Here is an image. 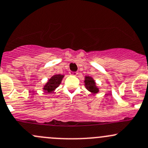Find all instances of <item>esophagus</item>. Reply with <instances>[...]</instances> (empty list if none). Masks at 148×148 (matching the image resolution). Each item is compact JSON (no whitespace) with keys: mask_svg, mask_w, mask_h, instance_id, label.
<instances>
[{"mask_svg":"<svg viewBox=\"0 0 148 148\" xmlns=\"http://www.w3.org/2000/svg\"><path fill=\"white\" fill-rule=\"evenodd\" d=\"M77 74H78V73L76 72V71H71V72L70 73V74H71V75H73V76L77 75Z\"/></svg>","mask_w":148,"mask_h":148,"instance_id":"obj_1","label":"esophagus"}]
</instances>
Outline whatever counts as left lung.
<instances>
[{"label": "left lung", "mask_w": 148, "mask_h": 148, "mask_svg": "<svg viewBox=\"0 0 148 148\" xmlns=\"http://www.w3.org/2000/svg\"><path fill=\"white\" fill-rule=\"evenodd\" d=\"M85 86H86V88L88 91H90L91 92L93 93H97L99 91V89H98L97 87L95 85V82L91 77H86V79H85Z\"/></svg>", "instance_id": "obj_1"}]
</instances>
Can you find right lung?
<instances>
[{
    "mask_svg": "<svg viewBox=\"0 0 148 148\" xmlns=\"http://www.w3.org/2000/svg\"><path fill=\"white\" fill-rule=\"evenodd\" d=\"M64 77L63 75L61 74H56L54 75L49 80V82L47 83V84L44 86V90H45L47 92H52L57 87H58L62 82V79Z\"/></svg>",
    "mask_w": 148,
    "mask_h": 148,
    "instance_id": "obj_1",
    "label": "right lung"
}]
</instances>
